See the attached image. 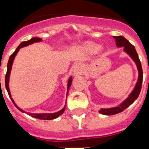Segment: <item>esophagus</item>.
<instances>
[{
  "label": "esophagus",
  "instance_id": "obj_1",
  "mask_svg": "<svg viewBox=\"0 0 149 149\" xmlns=\"http://www.w3.org/2000/svg\"><path fill=\"white\" fill-rule=\"evenodd\" d=\"M84 67L80 63H76L72 68V71L73 75H80L83 72Z\"/></svg>",
  "mask_w": 149,
  "mask_h": 149
}]
</instances>
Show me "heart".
I'll return each mask as SVG.
<instances>
[{
  "mask_svg": "<svg viewBox=\"0 0 149 149\" xmlns=\"http://www.w3.org/2000/svg\"><path fill=\"white\" fill-rule=\"evenodd\" d=\"M84 49L87 52H94L99 49V45L97 43L92 42H88L84 44L83 46Z\"/></svg>",
  "mask_w": 149,
  "mask_h": 149,
  "instance_id": "obj_1",
  "label": "heart"
}]
</instances>
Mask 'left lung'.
Segmentation results:
<instances>
[{"instance_id": "8db88e82", "label": "left lung", "mask_w": 149, "mask_h": 149, "mask_svg": "<svg viewBox=\"0 0 149 149\" xmlns=\"http://www.w3.org/2000/svg\"><path fill=\"white\" fill-rule=\"evenodd\" d=\"M113 38H115L116 40V45L118 47H122L124 46L125 48V51L132 58V59L135 62L139 70V80L137 82L136 86L134 87V89L132 91V93L129 95V97L125 100V101L123 102L122 104L119 105L118 107H113V108L109 109H100L99 112L102 114H105V115H113L116 113H120L124 111L126 108H127L128 107L132 104L134 103V101L137 98L139 97L140 92L141 90V85H142V79H143V72H142V68H141V61L139 58V55L137 53L135 48L132 44L128 42V41L123 36H113Z\"/></svg>"}]
</instances>
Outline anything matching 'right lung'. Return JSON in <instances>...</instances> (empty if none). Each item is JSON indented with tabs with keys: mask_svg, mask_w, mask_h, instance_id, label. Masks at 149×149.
Wrapping results in <instances>:
<instances>
[{
	"mask_svg": "<svg viewBox=\"0 0 149 149\" xmlns=\"http://www.w3.org/2000/svg\"><path fill=\"white\" fill-rule=\"evenodd\" d=\"M42 41V39L39 38H32L29 41H25V42H22L19 45H18V47L16 49L14 52H13L11 55H10V58H9V60H8V69H7V73H6V76H5V86H6V89H7V91H8V95L9 97H10V100H12V102L14 103V104L15 105V107H17L19 111H21L22 112H24V111L23 110H22L21 108L19 107H17V105L15 104V101L13 100V99L11 98V96H10V90H9V86H8V83H9V77H10V70H11V67H12V63H13V61L15 59V56L17 55V52L19 51V49L21 48L22 47H24V46H27V45H31L32 43L34 42H40ZM72 78L70 77V79H69V81H68V85H67V94H68V91H69V88L71 86V84H72ZM65 109V106L63 107L61 111H58V112H56V113H28L29 115H31V117H33V118H38V119H42V120H52V119H55V118H58V116L61 115L62 113L64 112Z\"/></svg>",
	"mask_w": 149,
	"mask_h": 149,
	"instance_id": "obj_1",
	"label": "right lung"
}]
</instances>
